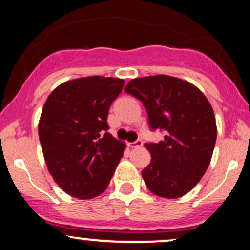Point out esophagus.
<instances>
[{
    "label": "esophagus",
    "instance_id": "34e87169",
    "mask_svg": "<svg viewBox=\"0 0 250 250\" xmlns=\"http://www.w3.org/2000/svg\"><path fill=\"white\" fill-rule=\"evenodd\" d=\"M128 146L130 148H140L143 146V141L142 140H137V141H135V142H129Z\"/></svg>",
    "mask_w": 250,
    "mask_h": 250
}]
</instances>
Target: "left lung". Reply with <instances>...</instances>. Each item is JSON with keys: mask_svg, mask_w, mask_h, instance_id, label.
Here are the masks:
<instances>
[{"mask_svg": "<svg viewBox=\"0 0 250 250\" xmlns=\"http://www.w3.org/2000/svg\"><path fill=\"white\" fill-rule=\"evenodd\" d=\"M125 91L145 104L153 130L163 141L146 143L150 163L142 170L146 186L165 199L183 196L208 169L216 142L214 110L205 94L185 80L154 75L131 80Z\"/></svg>", "mask_w": 250, "mask_h": 250, "instance_id": "left-lung-1", "label": "left lung"}]
</instances>
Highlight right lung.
Segmentation results:
<instances>
[{"mask_svg": "<svg viewBox=\"0 0 250 250\" xmlns=\"http://www.w3.org/2000/svg\"><path fill=\"white\" fill-rule=\"evenodd\" d=\"M123 85L115 77H80L56 87L43 105L39 137L44 161L70 196L101 195L122 159L125 143L105 131L109 108Z\"/></svg>", "mask_w": 250, "mask_h": 250, "instance_id": "add662e5", "label": "right lung"}]
</instances>
